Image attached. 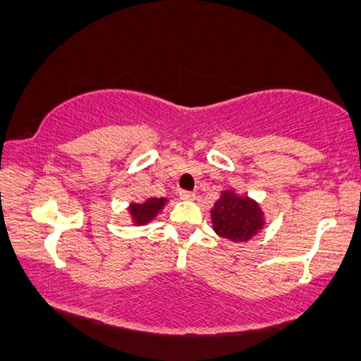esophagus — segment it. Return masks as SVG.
Masks as SVG:
<instances>
[{"mask_svg":"<svg viewBox=\"0 0 361 361\" xmlns=\"http://www.w3.org/2000/svg\"><path fill=\"white\" fill-rule=\"evenodd\" d=\"M195 197H196L195 192L180 191V199H183V201H195Z\"/></svg>","mask_w":361,"mask_h":361,"instance_id":"1","label":"esophagus"}]
</instances>
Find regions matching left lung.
I'll return each mask as SVG.
<instances>
[{"label":"left lung","instance_id":"1","mask_svg":"<svg viewBox=\"0 0 361 361\" xmlns=\"http://www.w3.org/2000/svg\"><path fill=\"white\" fill-rule=\"evenodd\" d=\"M212 228L220 238L245 243L264 228V212L255 199L236 195L233 190L220 192L211 209Z\"/></svg>","mask_w":361,"mask_h":361}]
</instances>
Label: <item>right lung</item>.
<instances>
[{
	"instance_id": "obj_1",
	"label": "right lung",
	"mask_w": 361,
	"mask_h": 361,
	"mask_svg": "<svg viewBox=\"0 0 361 361\" xmlns=\"http://www.w3.org/2000/svg\"><path fill=\"white\" fill-rule=\"evenodd\" d=\"M166 202H169L166 197H149L147 201H144L141 204L131 202L128 211L129 215H131L133 224L141 227V225H147L149 222H152V220L159 215V212L165 207Z\"/></svg>"
}]
</instances>
